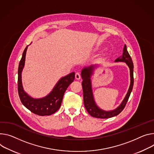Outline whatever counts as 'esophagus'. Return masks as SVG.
Masks as SVG:
<instances>
[{
  "label": "esophagus",
  "mask_w": 154,
  "mask_h": 154,
  "mask_svg": "<svg viewBox=\"0 0 154 154\" xmlns=\"http://www.w3.org/2000/svg\"><path fill=\"white\" fill-rule=\"evenodd\" d=\"M75 79H77V80H79V79H80V77H81V75L80 74V73L79 72H77V73H75Z\"/></svg>",
  "instance_id": "1"
}]
</instances>
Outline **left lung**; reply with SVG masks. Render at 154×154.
I'll list each match as a JSON object with an SVG mask.
<instances>
[{
    "label": "left lung",
    "mask_w": 154,
    "mask_h": 154,
    "mask_svg": "<svg viewBox=\"0 0 154 154\" xmlns=\"http://www.w3.org/2000/svg\"><path fill=\"white\" fill-rule=\"evenodd\" d=\"M116 61H122L127 63L130 70V77H131V83L128 90V91L126 95L125 99L123 100L122 104L116 109L112 111H104L100 109L97 107L94 101L93 96V93L91 85L90 76L92 74V71L93 69V66H90L89 67L84 68L82 71V78L83 79L82 85L83 88V102L85 109H87L88 114L93 117L99 119H109L119 115L125 108L127 103L129 99L131 92L133 89L134 83V77H133V63L132 59L130 57L127 50V46L125 45L123 48V53L122 58H117Z\"/></svg>",
    "instance_id": "obj_1"
}]
</instances>
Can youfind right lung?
<instances>
[{
	"mask_svg": "<svg viewBox=\"0 0 154 154\" xmlns=\"http://www.w3.org/2000/svg\"><path fill=\"white\" fill-rule=\"evenodd\" d=\"M27 47L24 49L20 61L18 76V91L22 104L32 113L40 116H50L57 112L61 107L64 94L74 80L75 72L61 78L55 85L52 91L41 99H34L27 95L23 90L21 82V72L24 66L26 53Z\"/></svg>",
	"mask_w": 154,
	"mask_h": 154,
	"instance_id": "add662e5",
	"label": "right lung"
}]
</instances>
